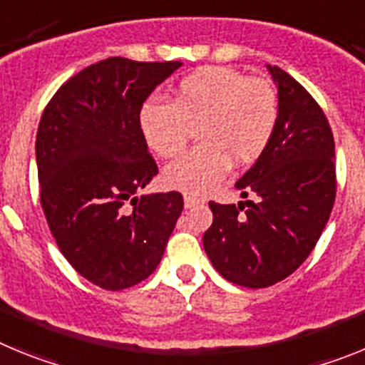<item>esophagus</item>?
<instances>
[{
    "label": "esophagus",
    "mask_w": 365,
    "mask_h": 365,
    "mask_svg": "<svg viewBox=\"0 0 365 365\" xmlns=\"http://www.w3.org/2000/svg\"><path fill=\"white\" fill-rule=\"evenodd\" d=\"M199 202H201V199L193 197V195H188V193L185 195V206H186V208H192V206L199 205Z\"/></svg>",
    "instance_id": "1"
}]
</instances>
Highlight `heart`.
<instances>
[{"label": "heart", "instance_id": "obj_1", "mask_svg": "<svg viewBox=\"0 0 365 365\" xmlns=\"http://www.w3.org/2000/svg\"><path fill=\"white\" fill-rule=\"evenodd\" d=\"M278 115V93L269 80L208 66L180 80L170 104L144 102L138 125L148 148L163 159L179 155L197 130L201 144L166 166L164 182L201 195L227 177L232 160L245 166L265 151Z\"/></svg>", "mask_w": 365, "mask_h": 365}]
</instances>
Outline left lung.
Here are the masks:
<instances>
[{
    "mask_svg": "<svg viewBox=\"0 0 365 365\" xmlns=\"http://www.w3.org/2000/svg\"><path fill=\"white\" fill-rule=\"evenodd\" d=\"M269 67L278 86V124L265 151L237 182L246 199L210 201L202 247L222 278L265 289L291 276L320 240L336 197L334 138L324 111L291 74Z\"/></svg>",
    "mask_w": 365,
    "mask_h": 365,
    "instance_id": "left-lung-1",
    "label": "left lung"
}]
</instances>
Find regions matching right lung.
Instances as JSON below:
<instances>
[{"mask_svg": "<svg viewBox=\"0 0 365 365\" xmlns=\"http://www.w3.org/2000/svg\"><path fill=\"white\" fill-rule=\"evenodd\" d=\"M180 66L120 56L93 63L54 93L38 125L47 225L73 269L106 291L137 285L157 269L185 206L179 192L135 197L159 173L140 108Z\"/></svg>", "mask_w": 365, "mask_h": 365, "instance_id": "obj_1", "label": "right lung"}]
</instances>
